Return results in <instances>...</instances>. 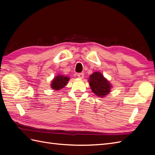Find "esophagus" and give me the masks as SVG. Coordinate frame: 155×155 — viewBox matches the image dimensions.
Wrapping results in <instances>:
<instances>
[{"mask_svg":"<svg viewBox=\"0 0 155 155\" xmlns=\"http://www.w3.org/2000/svg\"><path fill=\"white\" fill-rule=\"evenodd\" d=\"M77 76H78V78H84V74L83 73H78V74H77Z\"/></svg>","mask_w":155,"mask_h":155,"instance_id":"obj_1","label":"esophagus"}]
</instances>
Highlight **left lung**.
<instances>
[{"label":"left lung","instance_id":"obj_1","mask_svg":"<svg viewBox=\"0 0 155 155\" xmlns=\"http://www.w3.org/2000/svg\"><path fill=\"white\" fill-rule=\"evenodd\" d=\"M89 84L92 92L97 96L105 97L109 94L112 86L100 72H94L89 78Z\"/></svg>","mask_w":155,"mask_h":155}]
</instances>
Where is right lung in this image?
<instances>
[{
	"instance_id": "add662e5",
	"label": "right lung",
	"mask_w": 155,
	"mask_h": 155,
	"mask_svg": "<svg viewBox=\"0 0 155 155\" xmlns=\"http://www.w3.org/2000/svg\"><path fill=\"white\" fill-rule=\"evenodd\" d=\"M69 80V78L68 77L58 74L51 81V88L54 90H59L67 85Z\"/></svg>"
}]
</instances>
